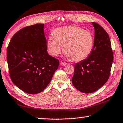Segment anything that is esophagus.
Wrapping results in <instances>:
<instances>
[{
    "label": "esophagus",
    "instance_id": "esophagus-1",
    "mask_svg": "<svg viewBox=\"0 0 123 123\" xmlns=\"http://www.w3.org/2000/svg\"><path fill=\"white\" fill-rule=\"evenodd\" d=\"M60 65H62V66H65L66 65H67V63H66V62H62V61H61V62H60Z\"/></svg>",
    "mask_w": 123,
    "mask_h": 123
}]
</instances>
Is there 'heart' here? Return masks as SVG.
<instances>
[{"label": "heart", "instance_id": "1", "mask_svg": "<svg viewBox=\"0 0 123 123\" xmlns=\"http://www.w3.org/2000/svg\"><path fill=\"white\" fill-rule=\"evenodd\" d=\"M94 43L92 33L76 26L58 28L54 34L49 37L47 46L52 56L61 54L64 51L68 57L74 61H81L91 54Z\"/></svg>", "mask_w": 123, "mask_h": 123}]
</instances>
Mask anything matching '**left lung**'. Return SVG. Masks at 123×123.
Listing matches in <instances>:
<instances>
[{
  "label": "left lung",
  "mask_w": 123,
  "mask_h": 123,
  "mask_svg": "<svg viewBox=\"0 0 123 123\" xmlns=\"http://www.w3.org/2000/svg\"><path fill=\"white\" fill-rule=\"evenodd\" d=\"M95 29L92 51L85 60L74 65L72 84L81 92H95L110 77L113 54L108 33L100 25L92 22Z\"/></svg>",
  "instance_id": "obj_1"
}]
</instances>
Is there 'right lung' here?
Masks as SVG:
<instances>
[{
  "instance_id": "right-lung-1",
  "label": "right lung",
  "mask_w": 123,
  "mask_h": 123,
  "mask_svg": "<svg viewBox=\"0 0 123 123\" xmlns=\"http://www.w3.org/2000/svg\"><path fill=\"white\" fill-rule=\"evenodd\" d=\"M44 26L37 23L22 28L13 35L7 48L11 80L30 94L43 91L59 65L58 60L47 52Z\"/></svg>"
}]
</instances>
